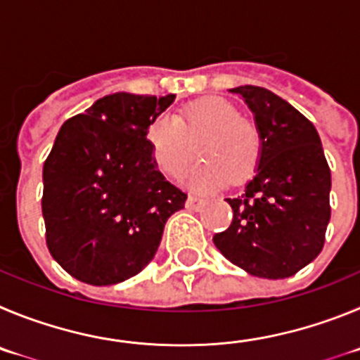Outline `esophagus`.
<instances>
[{
  "label": "esophagus",
  "mask_w": 360,
  "mask_h": 360,
  "mask_svg": "<svg viewBox=\"0 0 360 360\" xmlns=\"http://www.w3.org/2000/svg\"><path fill=\"white\" fill-rule=\"evenodd\" d=\"M204 204H206V200H204L202 197H199V195H193V193H190V195H188V199H186V208L190 210V212H199Z\"/></svg>",
  "instance_id": "34e87169"
}]
</instances>
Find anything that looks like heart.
<instances>
[{"mask_svg": "<svg viewBox=\"0 0 360 360\" xmlns=\"http://www.w3.org/2000/svg\"><path fill=\"white\" fill-rule=\"evenodd\" d=\"M152 160L165 176L179 179L197 156L202 161L190 172V186L210 192L252 176L262 158V132L240 116L231 102L204 98L179 115L158 116L147 127Z\"/></svg>", "mask_w": 360, "mask_h": 360, "instance_id": "heart-1", "label": "heart"}]
</instances>
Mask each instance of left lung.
Returning <instances> with one entry per match:
<instances>
[{"label": "left lung", "mask_w": 360, "mask_h": 360, "mask_svg": "<svg viewBox=\"0 0 360 360\" xmlns=\"http://www.w3.org/2000/svg\"><path fill=\"white\" fill-rule=\"evenodd\" d=\"M242 95L262 132L258 170L244 193L226 199L233 220L213 244L231 264L258 278H289L325 245L330 220V167L310 120L258 86Z\"/></svg>", "instance_id": "1"}]
</instances>
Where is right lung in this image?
<instances>
[{
	"label": "right lung",
	"mask_w": 360,
	"mask_h": 360,
	"mask_svg": "<svg viewBox=\"0 0 360 360\" xmlns=\"http://www.w3.org/2000/svg\"><path fill=\"white\" fill-rule=\"evenodd\" d=\"M176 95L115 93L60 127L43 168L46 245L60 267L89 285L143 271L165 222L186 193L156 168L147 127Z\"/></svg>",
	"instance_id": "obj_1"
}]
</instances>
